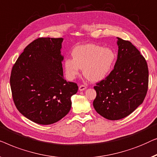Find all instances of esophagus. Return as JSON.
I'll return each instance as SVG.
<instances>
[{
    "instance_id": "34e87169",
    "label": "esophagus",
    "mask_w": 157,
    "mask_h": 157,
    "mask_svg": "<svg viewBox=\"0 0 157 157\" xmlns=\"http://www.w3.org/2000/svg\"><path fill=\"white\" fill-rule=\"evenodd\" d=\"M86 89H87V87H86V86H85V85H80L79 87V91H83V90H85Z\"/></svg>"
}]
</instances>
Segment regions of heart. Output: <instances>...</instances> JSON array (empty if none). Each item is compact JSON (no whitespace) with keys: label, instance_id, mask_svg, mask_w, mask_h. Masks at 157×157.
<instances>
[{"label":"heart","instance_id":"obj_1","mask_svg":"<svg viewBox=\"0 0 157 157\" xmlns=\"http://www.w3.org/2000/svg\"><path fill=\"white\" fill-rule=\"evenodd\" d=\"M72 58L64 60V69L67 78L72 80L83 73L90 80H102L110 73L115 61V52L109 48L94 44L77 46L72 52Z\"/></svg>","mask_w":157,"mask_h":157}]
</instances>
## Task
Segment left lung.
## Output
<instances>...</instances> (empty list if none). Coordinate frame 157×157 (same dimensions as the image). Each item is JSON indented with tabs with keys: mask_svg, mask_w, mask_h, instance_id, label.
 <instances>
[{
	"mask_svg": "<svg viewBox=\"0 0 157 157\" xmlns=\"http://www.w3.org/2000/svg\"><path fill=\"white\" fill-rule=\"evenodd\" d=\"M117 38L118 54L114 69L94 87V109L109 120L124 118L142 105L149 82L144 57L129 41Z\"/></svg>",
	"mask_w": 157,
	"mask_h": 157,
	"instance_id": "left-lung-1",
	"label": "left lung"
}]
</instances>
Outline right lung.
<instances>
[{"instance_id": "right-lung-1", "label": "right lung", "mask_w": 157, "mask_h": 157, "mask_svg": "<svg viewBox=\"0 0 157 157\" xmlns=\"http://www.w3.org/2000/svg\"><path fill=\"white\" fill-rule=\"evenodd\" d=\"M63 38L40 37L30 43L13 65L10 87L17 109L35 123L48 125L67 115L76 83L63 76Z\"/></svg>"}]
</instances>
